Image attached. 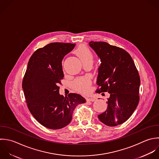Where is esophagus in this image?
I'll use <instances>...</instances> for the list:
<instances>
[{"label":"esophagus","instance_id":"1","mask_svg":"<svg viewBox=\"0 0 159 159\" xmlns=\"http://www.w3.org/2000/svg\"><path fill=\"white\" fill-rule=\"evenodd\" d=\"M95 100V99L93 98H87V102H94Z\"/></svg>","mask_w":159,"mask_h":159}]
</instances>
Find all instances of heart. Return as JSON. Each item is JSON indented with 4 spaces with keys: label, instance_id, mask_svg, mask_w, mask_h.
<instances>
[{
    "label": "heart",
    "instance_id": "1",
    "mask_svg": "<svg viewBox=\"0 0 159 159\" xmlns=\"http://www.w3.org/2000/svg\"><path fill=\"white\" fill-rule=\"evenodd\" d=\"M74 52L82 62L87 60L92 59L93 58V55L91 51L85 45H80L74 51ZM90 85V81L88 78L86 77L78 78L74 82V87L77 90L82 93H86L89 90Z\"/></svg>",
    "mask_w": 159,
    "mask_h": 159
}]
</instances>
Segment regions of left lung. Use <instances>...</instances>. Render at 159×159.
<instances>
[{
    "mask_svg": "<svg viewBox=\"0 0 159 159\" xmlns=\"http://www.w3.org/2000/svg\"><path fill=\"white\" fill-rule=\"evenodd\" d=\"M89 46L101 61L97 80L100 89L97 92L110 93L107 109L98 118L107 126H118L129 118L139 103L141 80L138 71L125 50L101 41H90Z\"/></svg>",
    "mask_w": 159,
    "mask_h": 159,
    "instance_id": "8db88e82",
    "label": "left lung"
}]
</instances>
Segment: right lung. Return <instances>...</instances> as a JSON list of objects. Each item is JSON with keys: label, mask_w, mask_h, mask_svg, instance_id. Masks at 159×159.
Wrapping results in <instances>:
<instances>
[{"label": "right lung", "mask_w": 159, "mask_h": 159, "mask_svg": "<svg viewBox=\"0 0 159 159\" xmlns=\"http://www.w3.org/2000/svg\"><path fill=\"white\" fill-rule=\"evenodd\" d=\"M75 44L52 43L37 49L31 56L23 80L27 107L43 126L59 129L68 125L73 111L85 99L79 94H59V84L64 78L62 61Z\"/></svg>", "instance_id": "obj_1"}]
</instances>
